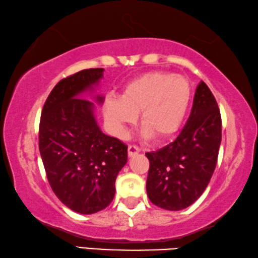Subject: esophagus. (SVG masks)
I'll return each instance as SVG.
<instances>
[{"mask_svg": "<svg viewBox=\"0 0 258 258\" xmlns=\"http://www.w3.org/2000/svg\"><path fill=\"white\" fill-rule=\"evenodd\" d=\"M128 157H133L135 155H138L140 152V148L137 146H128Z\"/></svg>", "mask_w": 258, "mask_h": 258, "instance_id": "34e87169", "label": "esophagus"}]
</instances>
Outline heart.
I'll return each instance as SVG.
<instances>
[{
    "label": "heart",
    "mask_w": 258,
    "mask_h": 258,
    "mask_svg": "<svg viewBox=\"0 0 258 258\" xmlns=\"http://www.w3.org/2000/svg\"><path fill=\"white\" fill-rule=\"evenodd\" d=\"M192 93L191 83L185 77L167 72H148L131 80L120 97L109 95L103 115L111 132L123 138L140 112L145 135L164 141L182 127L190 110Z\"/></svg>",
    "instance_id": "b5f03b06"
}]
</instances>
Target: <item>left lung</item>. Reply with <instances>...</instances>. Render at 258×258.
<instances>
[{"instance_id":"8db88e82","label":"left lung","mask_w":258,"mask_h":258,"mask_svg":"<svg viewBox=\"0 0 258 258\" xmlns=\"http://www.w3.org/2000/svg\"><path fill=\"white\" fill-rule=\"evenodd\" d=\"M221 140L220 109L209 87L200 82L178 137L161 149L146 154L150 163L147 178L150 202L167 211H181L194 204L211 181Z\"/></svg>"}]
</instances>
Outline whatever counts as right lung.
<instances>
[{
    "label": "right lung",
    "instance_id": "add662e5",
    "mask_svg": "<svg viewBox=\"0 0 258 258\" xmlns=\"http://www.w3.org/2000/svg\"><path fill=\"white\" fill-rule=\"evenodd\" d=\"M102 76L103 68H91L61 80L41 115L38 145L47 180L60 202L80 214L112 202L116 177L127 161V146L102 133L94 103L81 97ZM95 99L103 102L102 95Z\"/></svg>",
    "mask_w": 258,
    "mask_h": 258
}]
</instances>
